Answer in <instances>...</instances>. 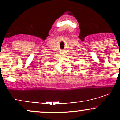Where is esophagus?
<instances>
[{
	"label": "esophagus",
	"instance_id": "obj_1",
	"mask_svg": "<svg viewBox=\"0 0 120 120\" xmlns=\"http://www.w3.org/2000/svg\"><path fill=\"white\" fill-rule=\"evenodd\" d=\"M62 54H63V53H62Z\"/></svg>",
	"mask_w": 120,
	"mask_h": 120
}]
</instances>
